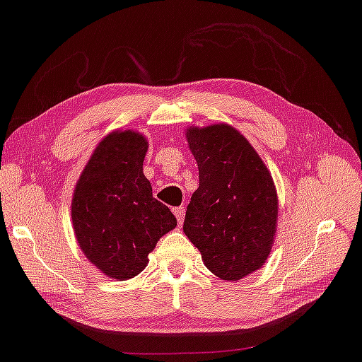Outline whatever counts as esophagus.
Segmentation results:
<instances>
[{
  "instance_id": "1",
  "label": "esophagus",
  "mask_w": 362,
  "mask_h": 362,
  "mask_svg": "<svg viewBox=\"0 0 362 362\" xmlns=\"http://www.w3.org/2000/svg\"><path fill=\"white\" fill-rule=\"evenodd\" d=\"M174 214H175L177 221H179V224L182 226L183 219H185V208H183V206H177V208H174Z\"/></svg>"
}]
</instances>
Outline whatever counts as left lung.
Listing matches in <instances>:
<instances>
[{
  "mask_svg": "<svg viewBox=\"0 0 362 362\" xmlns=\"http://www.w3.org/2000/svg\"><path fill=\"white\" fill-rule=\"evenodd\" d=\"M199 185L187 206L183 233L209 272L237 281L260 268L276 233L278 197L257 151L233 127L187 132Z\"/></svg>",
  "mask_w": 362,
  "mask_h": 362,
  "instance_id": "1",
  "label": "left lung"
}]
</instances>
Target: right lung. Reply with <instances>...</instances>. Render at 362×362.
I'll list each match as a JSON object with an SVG mask.
<instances>
[{
    "label": "right lung",
    "instance_id": "right-lung-1",
    "mask_svg": "<svg viewBox=\"0 0 362 362\" xmlns=\"http://www.w3.org/2000/svg\"><path fill=\"white\" fill-rule=\"evenodd\" d=\"M146 151L143 134L110 133L95 148L73 195L81 250L102 273L120 281L141 273L158 240L177 226L143 174Z\"/></svg>",
    "mask_w": 362,
    "mask_h": 362
}]
</instances>
